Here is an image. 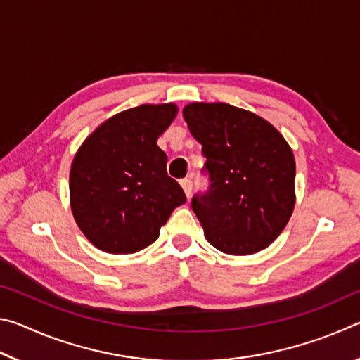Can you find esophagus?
<instances>
[{"instance_id": "34e87169", "label": "esophagus", "mask_w": 360, "mask_h": 360, "mask_svg": "<svg viewBox=\"0 0 360 360\" xmlns=\"http://www.w3.org/2000/svg\"><path fill=\"white\" fill-rule=\"evenodd\" d=\"M181 187L184 188V192H186L187 197H191V193H192V187H193V184H192V179H191V178L181 179Z\"/></svg>"}]
</instances>
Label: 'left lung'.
<instances>
[{"instance_id": "left-lung-1", "label": "left lung", "mask_w": 360, "mask_h": 360, "mask_svg": "<svg viewBox=\"0 0 360 360\" xmlns=\"http://www.w3.org/2000/svg\"><path fill=\"white\" fill-rule=\"evenodd\" d=\"M182 115L202 144L211 187L193 197L205 238L249 255L275 241L295 206V158L270 122L229 103H191Z\"/></svg>"}]
</instances>
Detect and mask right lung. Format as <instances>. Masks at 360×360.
<instances>
[{"instance_id": "obj_1", "label": "right lung", "mask_w": 360, "mask_h": 360, "mask_svg": "<svg viewBox=\"0 0 360 360\" xmlns=\"http://www.w3.org/2000/svg\"><path fill=\"white\" fill-rule=\"evenodd\" d=\"M176 114L174 103L125 109L96 127L77 149L70 205L77 227L100 251L133 254L148 248L186 202L157 146Z\"/></svg>"}]
</instances>
